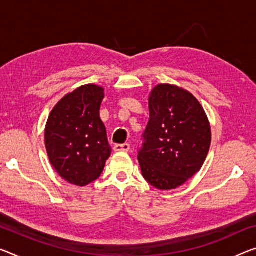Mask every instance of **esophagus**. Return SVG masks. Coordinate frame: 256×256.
I'll return each mask as SVG.
<instances>
[{
    "label": "esophagus",
    "mask_w": 256,
    "mask_h": 256,
    "mask_svg": "<svg viewBox=\"0 0 256 256\" xmlns=\"http://www.w3.org/2000/svg\"><path fill=\"white\" fill-rule=\"evenodd\" d=\"M129 148H130V145L124 143V144H116L114 145V148H113V150L114 152H128Z\"/></svg>",
    "instance_id": "esophagus-1"
}]
</instances>
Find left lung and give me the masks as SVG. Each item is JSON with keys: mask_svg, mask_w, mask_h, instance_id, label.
<instances>
[{"mask_svg": "<svg viewBox=\"0 0 256 256\" xmlns=\"http://www.w3.org/2000/svg\"><path fill=\"white\" fill-rule=\"evenodd\" d=\"M150 120L138 152L143 178L158 190H174L207 158L212 130L205 110L188 90L160 84L148 95Z\"/></svg>", "mask_w": 256, "mask_h": 256, "instance_id": "obj_1", "label": "left lung"}]
</instances>
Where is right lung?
Segmentation results:
<instances>
[{
    "mask_svg": "<svg viewBox=\"0 0 256 256\" xmlns=\"http://www.w3.org/2000/svg\"><path fill=\"white\" fill-rule=\"evenodd\" d=\"M104 88L84 84L73 90L51 110L44 129L50 164L62 180L86 186L100 178L111 156L100 108Z\"/></svg>",
    "mask_w": 256,
    "mask_h": 256,
    "instance_id": "obj_1",
    "label": "right lung"
}]
</instances>
